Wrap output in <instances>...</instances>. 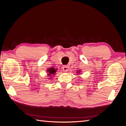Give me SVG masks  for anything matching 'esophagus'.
<instances>
[{
    "instance_id": "34e87169",
    "label": "esophagus",
    "mask_w": 126,
    "mask_h": 126,
    "mask_svg": "<svg viewBox=\"0 0 126 126\" xmlns=\"http://www.w3.org/2000/svg\"><path fill=\"white\" fill-rule=\"evenodd\" d=\"M63 71H64V72H67L68 71V70H69V66H63Z\"/></svg>"
}]
</instances>
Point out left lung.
<instances>
[{"label": "left lung", "mask_w": 126, "mask_h": 126, "mask_svg": "<svg viewBox=\"0 0 126 126\" xmlns=\"http://www.w3.org/2000/svg\"><path fill=\"white\" fill-rule=\"evenodd\" d=\"M79 72H80V71H77V73H79Z\"/></svg>", "instance_id": "8db88e82"}]
</instances>
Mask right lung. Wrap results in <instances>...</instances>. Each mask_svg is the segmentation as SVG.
<instances>
[{
    "mask_svg": "<svg viewBox=\"0 0 126 126\" xmlns=\"http://www.w3.org/2000/svg\"><path fill=\"white\" fill-rule=\"evenodd\" d=\"M56 69H55L54 68H50L47 70V72H48V76H52V75H54L56 73ZM51 77V76H50Z\"/></svg>",
    "mask_w": 126,
    "mask_h": 126,
    "instance_id": "1",
    "label": "right lung"
}]
</instances>
